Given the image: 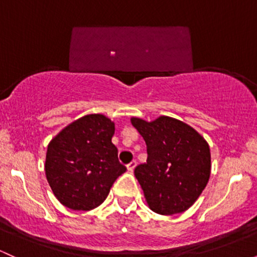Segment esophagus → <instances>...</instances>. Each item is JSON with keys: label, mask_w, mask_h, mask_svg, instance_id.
<instances>
[{"label": "esophagus", "mask_w": 257, "mask_h": 257, "mask_svg": "<svg viewBox=\"0 0 257 257\" xmlns=\"http://www.w3.org/2000/svg\"><path fill=\"white\" fill-rule=\"evenodd\" d=\"M135 166H137V160H133V161H132V162H129L128 165H126V168H128L129 172H133L134 168H135Z\"/></svg>", "instance_id": "1"}]
</instances>
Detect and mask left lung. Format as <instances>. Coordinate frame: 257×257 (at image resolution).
Segmentation results:
<instances>
[{
    "mask_svg": "<svg viewBox=\"0 0 257 257\" xmlns=\"http://www.w3.org/2000/svg\"><path fill=\"white\" fill-rule=\"evenodd\" d=\"M132 124L146 143L148 160L134 174L149 206L160 215L188 210L210 178L207 143L188 124L165 115L150 123L132 118Z\"/></svg>",
    "mask_w": 257,
    "mask_h": 257,
    "instance_id": "8db88e82",
    "label": "left lung"
}]
</instances>
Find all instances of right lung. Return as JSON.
Returning a JSON list of instances; mask_svg holds the SVG:
<instances>
[{
  "label": "right lung",
  "instance_id": "1",
  "mask_svg": "<svg viewBox=\"0 0 257 257\" xmlns=\"http://www.w3.org/2000/svg\"><path fill=\"white\" fill-rule=\"evenodd\" d=\"M114 124L102 114L70 123L49 144L46 178L58 201L70 210L100 206L115 179L126 171L112 144Z\"/></svg>",
  "mask_w": 257,
  "mask_h": 257
}]
</instances>
